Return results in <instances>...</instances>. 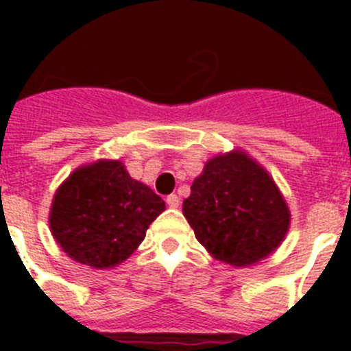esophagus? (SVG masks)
<instances>
[{"label":"esophagus","instance_id":"34e87169","mask_svg":"<svg viewBox=\"0 0 351 351\" xmlns=\"http://www.w3.org/2000/svg\"><path fill=\"white\" fill-rule=\"evenodd\" d=\"M167 204H169V207L176 209V207L181 206V198H179L178 195H169V197H167Z\"/></svg>","mask_w":351,"mask_h":351}]
</instances>
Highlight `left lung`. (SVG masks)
I'll use <instances>...</instances> for the list:
<instances>
[{
    "instance_id": "obj_1",
    "label": "left lung",
    "mask_w": 351,
    "mask_h": 351,
    "mask_svg": "<svg viewBox=\"0 0 351 351\" xmlns=\"http://www.w3.org/2000/svg\"><path fill=\"white\" fill-rule=\"evenodd\" d=\"M182 214L216 260L246 267L283 243L290 210L267 170L243 151L218 154L191 184Z\"/></svg>"
}]
</instances>
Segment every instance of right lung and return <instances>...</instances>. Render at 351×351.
Segmentation results:
<instances>
[{"label":"right lung","mask_w":351,"mask_h":351,"mask_svg":"<svg viewBox=\"0 0 351 351\" xmlns=\"http://www.w3.org/2000/svg\"><path fill=\"white\" fill-rule=\"evenodd\" d=\"M165 202L130 178L117 160H100L71 173L52 198L49 226L61 250L75 262L110 269L144 241Z\"/></svg>","instance_id":"obj_1"}]
</instances>
